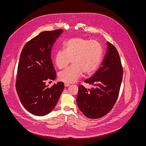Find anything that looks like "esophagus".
I'll list each match as a JSON object with an SVG mask.
<instances>
[{"label":"esophagus","instance_id":"1","mask_svg":"<svg viewBox=\"0 0 146 146\" xmlns=\"http://www.w3.org/2000/svg\"><path fill=\"white\" fill-rule=\"evenodd\" d=\"M64 86H65V87H69V86H70V84H68V83H65V84H64Z\"/></svg>","mask_w":146,"mask_h":146}]
</instances>
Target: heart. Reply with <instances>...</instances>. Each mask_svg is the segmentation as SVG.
I'll list each match as a JSON object with an SVG mask.
<instances>
[{"mask_svg": "<svg viewBox=\"0 0 146 146\" xmlns=\"http://www.w3.org/2000/svg\"><path fill=\"white\" fill-rule=\"evenodd\" d=\"M63 45L64 50H58L54 54L55 65L62 69L71 60L72 66L59 73V80L69 84L76 81L83 73L90 75L96 70L102 56V48L98 41L76 37L65 41Z\"/></svg>", "mask_w": 146, "mask_h": 146, "instance_id": "b5f03b06", "label": "heart"}]
</instances>
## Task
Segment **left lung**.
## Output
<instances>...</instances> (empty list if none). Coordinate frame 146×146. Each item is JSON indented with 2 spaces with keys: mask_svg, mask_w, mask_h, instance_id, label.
<instances>
[{
  "mask_svg": "<svg viewBox=\"0 0 146 146\" xmlns=\"http://www.w3.org/2000/svg\"><path fill=\"white\" fill-rule=\"evenodd\" d=\"M106 53L100 67L86 83L94 86L91 90L78 86L77 104L87 118L96 119L106 115L117 101L122 80L123 69L116 48L107 42Z\"/></svg>",
  "mask_w": 146,
  "mask_h": 146,
  "instance_id": "left-lung-1",
  "label": "left lung"
}]
</instances>
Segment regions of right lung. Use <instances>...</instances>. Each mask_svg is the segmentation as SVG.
Segmentation results:
<instances>
[{"mask_svg":"<svg viewBox=\"0 0 146 146\" xmlns=\"http://www.w3.org/2000/svg\"><path fill=\"white\" fill-rule=\"evenodd\" d=\"M62 32V29L41 32L28 41L21 53L16 90L23 106L32 114L44 116L50 113L64 89L62 82L51 87L46 85V81L56 78L51 52Z\"/></svg>","mask_w":146,"mask_h":146,"instance_id":"add662e5","label":"right lung"}]
</instances>
